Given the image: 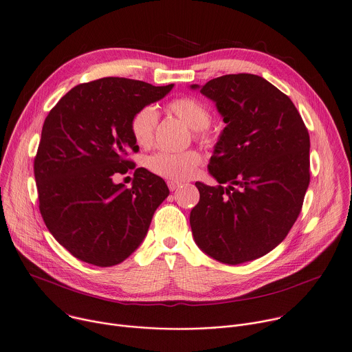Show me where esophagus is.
<instances>
[{
	"label": "esophagus",
	"instance_id": "1",
	"mask_svg": "<svg viewBox=\"0 0 352 352\" xmlns=\"http://www.w3.org/2000/svg\"><path fill=\"white\" fill-rule=\"evenodd\" d=\"M167 186H168V189H170L171 192H174V190H177V189L181 186V184H179V182H175V181H167Z\"/></svg>",
	"mask_w": 352,
	"mask_h": 352
}]
</instances>
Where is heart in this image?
Here are the masks:
<instances>
[{"label":"heart","mask_w":352,"mask_h":352,"mask_svg":"<svg viewBox=\"0 0 352 352\" xmlns=\"http://www.w3.org/2000/svg\"><path fill=\"white\" fill-rule=\"evenodd\" d=\"M167 109L193 130V135L199 142L212 145L217 141L218 134L210 129L211 111L200 99L195 96H179L168 102ZM157 120L159 114L151 104L142 106L133 114L130 120V130L138 146L149 148L153 144ZM200 164V153L192 149L177 153L157 152L146 159V167L153 174L175 182L192 178Z\"/></svg>","instance_id":"b5f03b06"}]
</instances>
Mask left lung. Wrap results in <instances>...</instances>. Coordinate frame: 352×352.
<instances>
[{"instance_id":"1","label":"left lung","mask_w":352,"mask_h":352,"mask_svg":"<svg viewBox=\"0 0 352 352\" xmlns=\"http://www.w3.org/2000/svg\"><path fill=\"white\" fill-rule=\"evenodd\" d=\"M200 92L215 102L226 127L208 164L218 185L195 184L200 200L190 228L206 254L242 264L274 250L300 215L309 134L292 99L260 76L225 74Z\"/></svg>"}]
</instances>
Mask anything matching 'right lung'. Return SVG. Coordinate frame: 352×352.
Wrapping results in <instances>:
<instances>
[{"mask_svg":"<svg viewBox=\"0 0 352 352\" xmlns=\"http://www.w3.org/2000/svg\"><path fill=\"white\" fill-rule=\"evenodd\" d=\"M173 84L104 77L72 88L50 110L34 157L38 208L52 236L73 257L96 265L123 263L142 243L168 196L166 182L145 168L133 186L113 177L135 168L133 114L162 99Z\"/></svg>","mask_w":352,"mask_h":352,"instance_id":"add662e5","label":"right lung"}]
</instances>
